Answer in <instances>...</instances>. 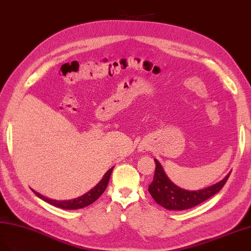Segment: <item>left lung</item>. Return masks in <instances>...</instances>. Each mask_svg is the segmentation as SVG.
I'll return each mask as SVG.
<instances>
[{"label":"left lung","mask_w":251,"mask_h":251,"mask_svg":"<svg viewBox=\"0 0 251 251\" xmlns=\"http://www.w3.org/2000/svg\"><path fill=\"white\" fill-rule=\"evenodd\" d=\"M155 168L153 181L149 185V192L158 205L168 210H186L200 205L201 202L207 201L214 194L218 193L224 187L231 172H229L224 179L216 182L201 190L189 191L179 188L169 179L164 169L157 159H154Z\"/></svg>","instance_id":"1"}]
</instances>
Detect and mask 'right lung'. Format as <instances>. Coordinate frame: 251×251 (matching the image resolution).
I'll return each instance as SVG.
<instances>
[{
    "instance_id": "obj_1",
    "label": "right lung",
    "mask_w": 251,
    "mask_h": 251,
    "mask_svg": "<svg viewBox=\"0 0 251 251\" xmlns=\"http://www.w3.org/2000/svg\"><path fill=\"white\" fill-rule=\"evenodd\" d=\"M113 168H111L110 170L104 174L102 179H101L93 189H91L89 192H86L85 194L79 196V198H77V199L69 200V201H56V200L47 199L42 194L36 192L35 190H32V191L38 196V198H40L41 200L45 201L46 202H49V204L55 206V207H58V208H62V209H66V210H76V209L84 208L86 206H90L91 204H93L95 201H97V199H99L101 194L104 192V190L107 187V184H109V179L111 177Z\"/></svg>"
}]
</instances>
